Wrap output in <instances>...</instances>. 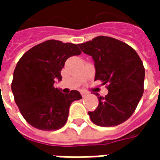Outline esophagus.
<instances>
[{
    "label": "esophagus",
    "mask_w": 160,
    "mask_h": 160,
    "mask_svg": "<svg viewBox=\"0 0 160 160\" xmlns=\"http://www.w3.org/2000/svg\"><path fill=\"white\" fill-rule=\"evenodd\" d=\"M87 94H88V93H87V92H81V96H82V98L87 97Z\"/></svg>",
    "instance_id": "esophagus-1"
}]
</instances>
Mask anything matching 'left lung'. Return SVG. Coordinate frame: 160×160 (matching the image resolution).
<instances>
[{
    "mask_svg": "<svg viewBox=\"0 0 160 160\" xmlns=\"http://www.w3.org/2000/svg\"><path fill=\"white\" fill-rule=\"evenodd\" d=\"M95 62V80L106 85L108 94L99 96L98 106L89 111L92 122L114 127L134 113L144 92L145 68L140 56L127 43L111 37L98 36L78 44Z\"/></svg>",
    "mask_w": 160,
    "mask_h": 160,
    "instance_id": "left-lung-1",
    "label": "left lung"
}]
</instances>
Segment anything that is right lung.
<instances>
[{
  "label": "right lung",
  "instance_id": "obj_1",
  "mask_svg": "<svg viewBox=\"0 0 160 160\" xmlns=\"http://www.w3.org/2000/svg\"><path fill=\"white\" fill-rule=\"evenodd\" d=\"M81 54L72 42L47 40L26 51L13 72L11 88L17 106L26 121L40 130H57L68 120L73 101L82 98L78 91L62 93L54 83L68 58Z\"/></svg>",
  "mask_w": 160,
  "mask_h": 160
}]
</instances>
